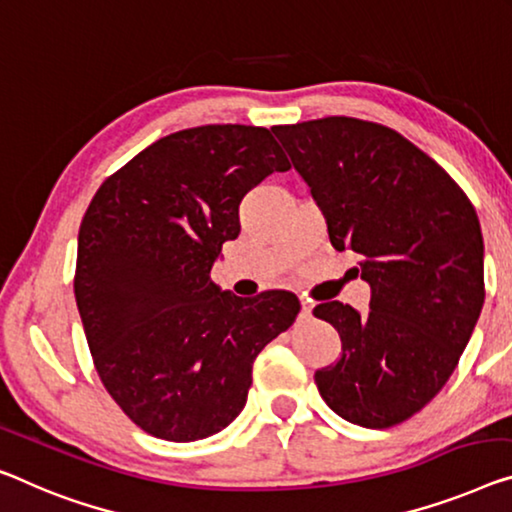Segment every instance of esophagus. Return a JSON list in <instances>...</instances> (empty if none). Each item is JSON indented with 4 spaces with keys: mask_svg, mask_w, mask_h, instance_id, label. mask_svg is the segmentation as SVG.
<instances>
[{
    "mask_svg": "<svg viewBox=\"0 0 512 512\" xmlns=\"http://www.w3.org/2000/svg\"><path fill=\"white\" fill-rule=\"evenodd\" d=\"M312 305L308 301H301V319H310Z\"/></svg>",
    "mask_w": 512,
    "mask_h": 512,
    "instance_id": "34e87169",
    "label": "esophagus"
}]
</instances>
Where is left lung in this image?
Listing matches in <instances>:
<instances>
[{
	"label": "left lung",
	"mask_w": 512,
	"mask_h": 512,
	"mask_svg": "<svg viewBox=\"0 0 512 512\" xmlns=\"http://www.w3.org/2000/svg\"><path fill=\"white\" fill-rule=\"evenodd\" d=\"M322 209L335 250L361 255L370 308L329 301L342 358L315 372L349 423L391 427L437 395L483 310V234L460 186L391 128L326 117L271 128Z\"/></svg>",
	"instance_id": "1"
}]
</instances>
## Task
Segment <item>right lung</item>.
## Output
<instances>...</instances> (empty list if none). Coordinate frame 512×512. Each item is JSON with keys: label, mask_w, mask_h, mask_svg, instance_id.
Wrapping results in <instances>:
<instances>
[{"label": "right lung", "mask_w": 512, "mask_h": 512, "mask_svg": "<svg viewBox=\"0 0 512 512\" xmlns=\"http://www.w3.org/2000/svg\"><path fill=\"white\" fill-rule=\"evenodd\" d=\"M289 167L266 128L209 124L160 137L91 200L75 301L101 381L144 432L197 441L230 425L257 354L299 315L292 292L241 299L211 280L243 197Z\"/></svg>", "instance_id": "right-lung-1"}]
</instances>
